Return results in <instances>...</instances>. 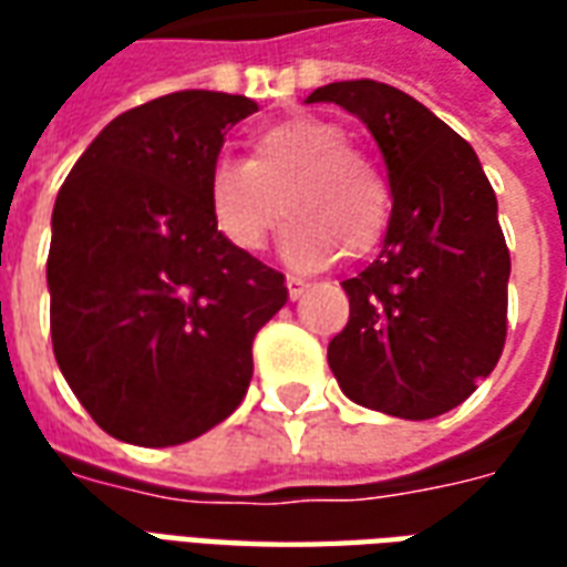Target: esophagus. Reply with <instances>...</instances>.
<instances>
[{"label":"esophagus","instance_id":"34e87169","mask_svg":"<svg viewBox=\"0 0 567 567\" xmlns=\"http://www.w3.org/2000/svg\"><path fill=\"white\" fill-rule=\"evenodd\" d=\"M288 297H291V300H297V297L303 295V291H307L309 288V282L307 279H300V276H288Z\"/></svg>","mask_w":567,"mask_h":567}]
</instances>
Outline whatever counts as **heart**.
Instances as JSON below:
<instances>
[{
  "label": "heart",
  "mask_w": 567,
  "mask_h": 567,
  "mask_svg": "<svg viewBox=\"0 0 567 567\" xmlns=\"http://www.w3.org/2000/svg\"><path fill=\"white\" fill-rule=\"evenodd\" d=\"M206 206L221 239L258 255L279 218L282 248L297 267L361 258L392 221V185L368 151L333 121L297 117L264 130L251 157H218L206 175Z\"/></svg>",
  "instance_id": "obj_1"
}]
</instances>
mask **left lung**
Here are the masks:
<instances>
[{
    "label": "left lung",
    "mask_w": 567,
    "mask_h": 567,
    "mask_svg": "<svg viewBox=\"0 0 567 567\" xmlns=\"http://www.w3.org/2000/svg\"><path fill=\"white\" fill-rule=\"evenodd\" d=\"M380 145L392 221L380 258L346 279L349 321L328 364L349 401L401 419L450 413L498 364L511 251L474 148L410 93L382 81L324 84Z\"/></svg>",
    "instance_id": "8db88e82"
}]
</instances>
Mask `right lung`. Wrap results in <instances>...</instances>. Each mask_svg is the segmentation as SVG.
Listing matches in <instances>:
<instances>
[{"label": "right lung", "mask_w": 567, "mask_h": 567, "mask_svg": "<svg viewBox=\"0 0 567 567\" xmlns=\"http://www.w3.org/2000/svg\"><path fill=\"white\" fill-rule=\"evenodd\" d=\"M248 96L178 91L117 115L60 187L48 251L56 364L105 434L175 446L243 404L285 276L221 239L206 175Z\"/></svg>", "instance_id": "right-lung-1"}]
</instances>
